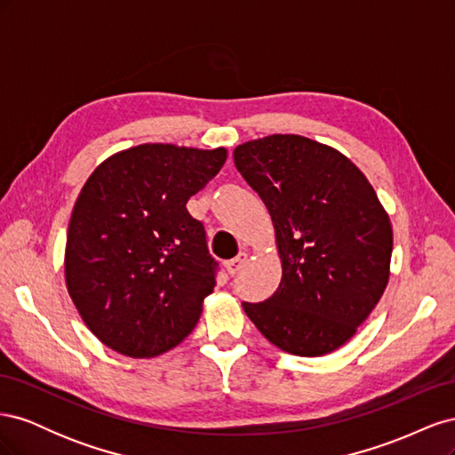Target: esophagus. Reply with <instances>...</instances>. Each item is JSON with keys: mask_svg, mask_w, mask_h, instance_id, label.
<instances>
[{"mask_svg": "<svg viewBox=\"0 0 455 455\" xmlns=\"http://www.w3.org/2000/svg\"><path fill=\"white\" fill-rule=\"evenodd\" d=\"M246 258H249V256H246L244 252H239L235 258H231V259H228L226 261V269H228V273L229 275H235L244 264H246Z\"/></svg>", "mask_w": 455, "mask_h": 455, "instance_id": "1", "label": "esophagus"}]
</instances>
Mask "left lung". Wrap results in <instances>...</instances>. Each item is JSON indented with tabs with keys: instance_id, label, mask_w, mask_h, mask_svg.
Masks as SVG:
<instances>
[{
	"instance_id": "left-lung-1",
	"label": "left lung",
	"mask_w": 455,
	"mask_h": 455,
	"mask_svg": "<svg viewBox=\"0 0 455 455\" xmlns=\"http://www.w3.org/2000/svg\"><path fill=\"white\" fill-rule=\"evenodd\" d=\"M271 214L283 279L271 298L243 301L273 346L299 356L341 347L389 281L393 229L366 176L334 148L271 134L233 151Z\"/></svg>"
}]
</instances>
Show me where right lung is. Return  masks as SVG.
Wrapping results in <instances>:
<instances>
[{
    "label": "right lung",
    "mask_w": 455,
    "mask_h": 455,
    "mask_svg": "<svg viewBox=\"0 0 455 455\" xmlns=\"http://www.w3.org/2000/svg\"><path fill=\"white\" fill-rule=\"evenodd\" d=\"M228 151L142 144L94 169L66 239V286L104 346L132 359L178 346L216 284L204 228L186 209Z\"/></svg>",
    "instance_id": "obj_1"
}]
</instances>
